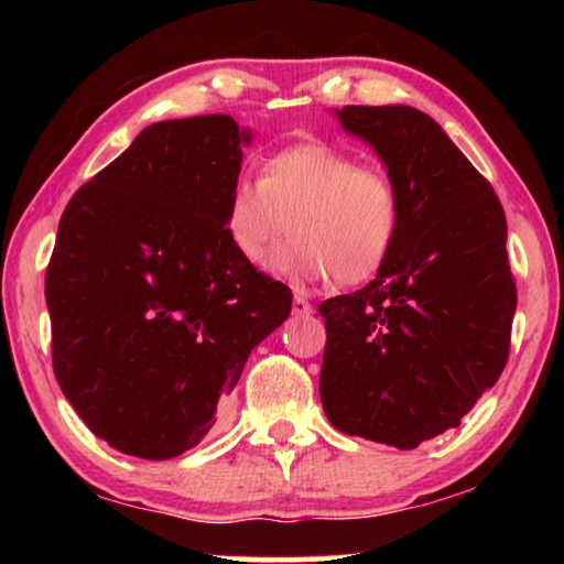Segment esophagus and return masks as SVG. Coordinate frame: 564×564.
I'll return each instance as SVG.
<instances>
[{
    "label": "esophagus",
    "instance_id": "34e87169",
    "mask_svg": "<svg viewBox=\"0 0 564 564\" xmlns=\"http://www.w3.org/2000/svg\"><path fill=\"white\" fill-rule=\"evenodd\" d=\"M293 313H295V316H311V313H313V303H308V299H305L303 293H295V299H293Z\"/></svg>",
    "mask_w": 564,
    "mask_h": 564
}]
</instances>
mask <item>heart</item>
<instances>
[{
	"label": "heart",
	"instance_id": "1",
	"mask_svg": "<svg viewBox=\"0 0 564 564\" xmlns=\"http://www.w3.org/2000/svg\"><path fill=\"white\" fill-rule=\"evenodd\" d=\"M226 234L238 256L259 263L291 221L293 241L271 259L291 281L360 283L388 261L403 224L395 181L362 169L338 147L313 141L263 161L261 178L241 174L226 196Z\"/></svg>",
	"mask_w": 564,
	"mask_h": 564
}]
</instances>
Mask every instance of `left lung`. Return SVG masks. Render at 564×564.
I'll return each mask as SVG.
<instances>
[{
  "instance_id": "8db88e82",
  "label": "left lung",
  "mask_w": 564,
  "mask_h": 564,
  "mask_svg": "<svg viewBox=\"0 0 564 564\" xmlns=\"http://www.w3.org/2000/svg\"><path fill=\"white\" fill-rule=\"evenodd\" d=\"M336 117L386 164L403 224L366 289L321 303V403L340 433L413 451L460 425L508 362L518 308L508 224L427 113L390 104Z\"/></svg>"
}]
</instances>
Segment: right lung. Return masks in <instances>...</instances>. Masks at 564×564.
I'll return each mask as SVG.
<instances>
[{"mask_svg":"<svg viewBox=\"0 0 564 564\" xmlns=\"http://www.w3.org/2000/svg\"><path fill=\"white\" fill-rule=\"evenodd\" d=\"M251 131L226 113L151 123L66 204L46 269L54 376L111 447L169 460L218 423L291 289L226 234Z\"/></svg>","mask_w":564,"mask_h":564,"instance_id":"1","label":"right lung"}]
</instances>
